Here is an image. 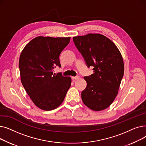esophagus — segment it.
Segmentation results:
<instances>
[{
	"label": "esophagus",
	"mask_w": 146,
	"mask_h": 146,
	"mask_svg": "<svg viewBox=\"0 0 146 146\" xmlns=\"http://www.w3.org/2000/svg\"><path fill=\"white\" fill-rule=\"evenodd\" d=\"M79 78H80V76H73V77H72V79H73V80H77V79H79Z\"/></svg>",
	"instance_id": "esophagus-1"
}]
</instances>
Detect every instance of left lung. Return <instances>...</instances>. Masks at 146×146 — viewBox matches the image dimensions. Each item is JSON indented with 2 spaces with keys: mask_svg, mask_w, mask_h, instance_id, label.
<instances>
[{
  "mask_svg": "<svg viewBox=\"0 0 146 146\" xmlns=\"http://www.w3.org/2000/svg\"><path fill=\"white\" fill-rule=\"evenodd\" d=\"M87 66L94 73L84 77L87 82L82 91L83 104L92 110L100 111L109 107L115 99L124 76L121 54L115 44L100 34H88L73 38Z\"/></svg>",
  "mask_w": 146,
  "mask_h": 146,
  "instance_id": "obj_1",
  "label": "left lung"
}]
</instances>
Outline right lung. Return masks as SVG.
I'll return each instance as SVG.
<instances>
[{"label": "right lung", "instance_id": "add662e5", "mask_svg": "<svg viewBox=\"0 0 146 146\" xmlns=\"http://www.w3.org/2000/svg\"><path fill=\"white\" fill-rule=\"evenodd\" d=\"M70 37L38 36L22 51L19 67L21 80L33 103L41 110H53L63 102L72 83L70 77L53 73L61 66L59 56Z\"/></svg>", "mask_w": 146, "mask_h": 146}]
</instances>
